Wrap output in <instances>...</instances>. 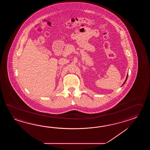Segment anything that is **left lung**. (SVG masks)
Returning <instances> with one entry per match:
<instances>
[{
  "label": "left lung",
  "mask_w": 150,
  "mask_h": 150,
  "mask_svg": "<svg viewBox=\"0 0 150 150\" xmlns=\"http://www.w3.org/2000/svg\"><path fill=\"white\" fill-rule=\"evenodd\" d=\"M127 78H126V80H125V83H123V85H124V84H125V82H126V81H127Z\"/></svg>",
  "instance_id": "1"
}]
</instances>
